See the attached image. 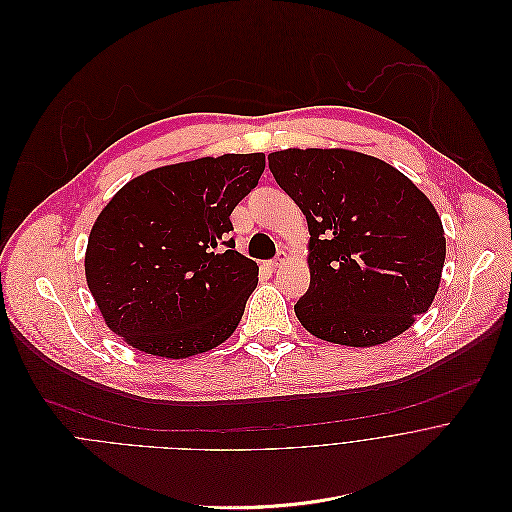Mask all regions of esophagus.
<instances>
[{
  "label": "esophagus",
  "mask_w": 512,
  "mask_h": 512,
  "mask_svg": "<svg viewBox=\"0 0 512 512\" xmlns=\"http://www.w3.org/2000/svg\"><path fill=\"white\" fill-rule=\"evenodd\" d=\"M284 260H286V258H284V254H280V256H276L274 260H270V262H268V268H270V270H276V268H280V266L284 264Z\"/></svg>",
  "instance_id": "1"
}]
</instances>
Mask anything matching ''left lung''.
Segmentation results:
<instances>
[{"label":"left lung","mask_w":512,"mask_h":512,"mask_svg":"<svg viewBox=\"0 0 512 512\" xmlns=\"http://www.w3.org/2000/svg\"><path fill=\"white\" fill-rule=\"evenodd\" d=\"M268 167L311 232L300 325L347 347L410 329L430 309L446 258L432 201L389 163L347 149L276 151Z\"/></svg>","instance_id":"8db88e82"}]
</instances>
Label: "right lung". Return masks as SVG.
I'll return each mask as SVG.
<instances>
[{
  "label": "right lung",
  "instance_id": "add662e5",
  "mask_svg": "<svg viewBox=\"0 0 512 512\" xmlns=\"http://www.w3.org/2000/svg\"><path fill=\"white\" fill-rule=\"evenodd\" d=\"M264 165V153L203 157L147 171L117 191L84 258L113 333L143 353L183 359L236 331L258 266L234 250L230 214Z\"/></svg>",
  "mask_w": 512,
  "mask_h": 512
}]
</instances>
